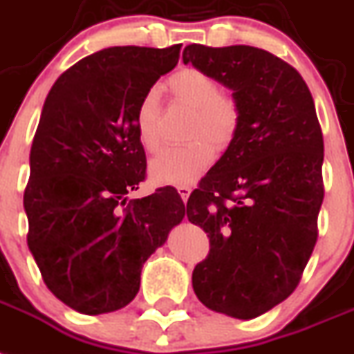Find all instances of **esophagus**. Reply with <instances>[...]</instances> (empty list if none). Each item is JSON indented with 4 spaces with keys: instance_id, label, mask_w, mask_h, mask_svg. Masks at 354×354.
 I'll use <instances>...</instances> for the list:
<instances>
[{
    "instance_id": "1",
    "label": "esophagus",
    "mask_w": 354,
    "mask_h": 354,
    "mask_svg": "<svg viewBox=\"0 0 354 354\" xmlns=\"http://www.w3.org/2000/svg\"><path fill=\"white\" fill-rule=\"evenodd\" d=\"M177 192H179L180 198H183L184 203H186L189 197V194H192V188H189V186H179V188H177Z\"/></svg>"
}]
</instances>
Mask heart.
I'll return each mask as SVG.
<instances>
[{
  "label": "heart",
  "instance_id": "b5f03b06",
  "mask_svg": "<svg viewBox=\"0 0 354 354\" xmlns=\"http://www.w3.org/2000/svg\"><path fill=\"white\" fill-rule=\"evenodd\" d=\"M168 90L179 103L195 110L189 124V145L162 150L150 162V174L157 183L189 184L208 170L215 151L224 150L233 141L241 110L232 95L224 93L223 86L213 75L198 68H180L168 79ZM159 99L157 93H145L136 110V130L139 142L146 151L159 150ZM209 141L206 142L205 139ZM212 142L211 145L209 142Z\"/></svg>",
  "mask_w": 354,
  "mask_h": 354
}]
</instances>
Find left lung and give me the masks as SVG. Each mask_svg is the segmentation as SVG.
I'll return each instance as SVG.
<instances>
[{"instance_id": "8db88e82", "label": "left lung", "mask_w": 354, "mask_h": 354, "mask_svg": "<svg viewBox=\"0 0 354 354\" xmlns=\"http://www.w3.org/2000/svg\"><path fill=\"white\" fill-rule=\"evenodd\" d=\"M183 61L232 90L241 122L186 204L209 236L192 284L212 311L250 320L286 300L317 242L324 139L302 75L248 45H188Z\"/></svg>"}]
</instances>
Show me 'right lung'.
Instances as JSON below:
<instances>
[{
  "label": "right lung",
  "mask_w": 354,
  "mask_h": 354,
  "mask_svg": "<svg viewBox=\"0 0 354 354\" xmlns=\"http://www.w3.org/2000/svg\"><path fill=\"white\" fill-rule=\"evenodd\" d=\"M179 54L110 46L70 66L45 99L23 197L26 242L46 288L79 313L136 299L142 264L184 218L171 186L127 203L146 174L137 104Z\"/></svg>",
  "instance_id": "obj_1"
}]
</instances>
